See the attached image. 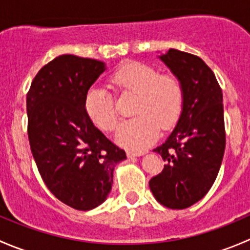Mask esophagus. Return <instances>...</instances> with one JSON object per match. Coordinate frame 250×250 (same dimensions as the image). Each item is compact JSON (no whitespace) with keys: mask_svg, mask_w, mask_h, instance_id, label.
<instances>
[{"mask_svg":"<svg viewBox=\"0 0 250 250\" xmlns=\"http://www.w3.org/2000/svg\"><path fill=\"white\" fill-rule=\"evenodd\" d=\"M146 151H127V156L128 157H137V156H141L144 155Z\"/></svg>","mask_w":250,"mask_h":250,"instance_id":"1","label":"esophagus"}]
</instances>
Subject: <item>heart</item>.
I'll use <instances>...</instances> for the list:
<instances>
[{
	"mask_svg": "<svg viewBox=\"0 0 250 250\" xmlns=\"http://www.w3.org/2000/svg\"><path fill=\"white\" fill-rule=\"evenodd\" d=\"M121 89L138 94L134 118L117 132V141L130 150H144L163 130L172 129L179 121L184 105V88L173 74H160L157 69L140 62L121 65L110 77ZM84 109L92 122L103 130L113 132L118 116L111 95L102 88H90L84 98Z\"/></svg>",
	"mask_w": 250,
	"mask_h": 250,
	"instance_id": "obj_1",
	"label": "heart"
}]
</instances>
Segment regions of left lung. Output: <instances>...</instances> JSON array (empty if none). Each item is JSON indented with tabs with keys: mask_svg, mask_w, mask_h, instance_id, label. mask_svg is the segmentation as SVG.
Segmentation results:
<instances>
[{
	"mask_svg": "<svg viewBox=\"0 0 250 250\" xmlns=\"http://www.w3.org/2000/svg\"><path fill=\"white\" fill-rule=\"evenodd\" d=\"M161 59L180 80L183 112L172 134L155 152L166 165L148 181L156 200L170 209H185L213 186L226 145L221 87L197 55L169 49Z\"/></svg>",
	"mask_w": 250,
	"mask_h": 250,
	"instance_id": "obj_1",
	"label": "left lung"
}]
</instances>
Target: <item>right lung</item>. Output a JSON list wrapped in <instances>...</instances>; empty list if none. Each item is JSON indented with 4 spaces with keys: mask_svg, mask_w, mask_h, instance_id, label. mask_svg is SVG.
<instances>
[{
    "mask_svg": "<svg viewBox=\"0 0 250 250\" xmlns=\"http://www.w3.org/2000/svg\"><path fill=\"white\" fill-rule=\"evenodd\" d=\"M104 62L62 54L42 66L26 95L27 137L42 180L59 201L89 210L106 200L113 168L125 152L94 125L84 109Z\"/></svg>",
    "mask_w": 250,
    "mask_h": 250,
    "instance_id": "right-lung-1",
    "label": "right lung"
}]
</instances>
